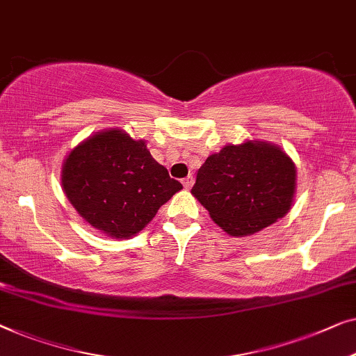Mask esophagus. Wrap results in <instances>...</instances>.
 <instances>
[{
    "label": "esophagus",
    "mask_w": 356,
    "mask_h": 356,
    "mask_svg": "<svg viewBox=\"0 0 356 356\" xmlns=\"http://www.w3.org/2000/svg\"><path fill=\"white\" fill-rule=\"evenodd\" d=\"M182 184H184V187L185 188H192V185H193V176H192V174H190V176H187V177H185L184 180H182Z\"/></svg>",
    "instance_id": "esophagus-1"
}]
</instances>
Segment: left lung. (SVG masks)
<instances>
[{
    "label": "left lung",
    "mask_w": 356,
    "mask_h": 356,
    "mask_svg": "<svg viewBox=\"0 0 356 356\" xmlns=\"http://www.w3.org/2000/svg\"><path fill=\"white\" fill-rule=\"evenodd\" d=\"M297 188L295 163L264 140L229 143L207 158L192 195L232 237H247L290 211Z\"/></svg>",
    "instance_id": "1"
}]
</instances>
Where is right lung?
Listing matches in <instances>:
<instances>
[{
    "label": "right lung",
    "instance_id": "add662e5",
    "mask_svg": "<svg viewBox=\"0 0 356 356\" xmlns=\"http://www.w3.org/2000/svg\"><path fill=\"white\" fill-rule=\"evenodd\" d=\"M61 185L79 216L113 238H130L182 188L154 161L145 140L122 129L97 132L72 148Z\"/></svg>",
    "mask_w": 356,
    "mask_h": 356
}]
</instances>
